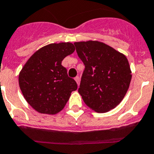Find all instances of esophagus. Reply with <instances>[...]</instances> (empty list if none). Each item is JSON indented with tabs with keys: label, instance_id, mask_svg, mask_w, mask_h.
Instances as JSON below:
<instances>
[{
	"label": "esophagus",
	"instance_id": "34e87169",
	"mask_svg": "<svg viewBox=\"0 0 154 154\" xmlns=\"http://www.w3.org/2000/svg\"><path fill=\"white\" fill-rule=\"evenodd\" d=\"M74 80H76V82H77V84H78V85H79V84H80V77H79L78 76H77V77H75Z\"/></svg>",
	"mask_w": 154,
	"mask_h": 154
}]
</instances>
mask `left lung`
I'll list each match as a JSON object with an SVG mask.
<instances>
[{"instance_id":"obj_1","label":"left lung","mask_w":154,"mask_h":154,"mask_svg":"<svg viewBox=\"0 0 154 154\" xmlns=\"http://www.w3.org/2000/svg\"><path fill=\"white\" fill-rule=\"evenodd\" d=\"M74 45L85 66L78 89L84 103L98 113L115 108L124 99L132 77L127 57L99 41Z\"/></svg>"}]
</instances>
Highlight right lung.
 Returning a JSON list of instances; mask_svg holds the SVG:
<instances>
[{
    "label": "right lung",
    "mask_w": 154,
    "mask_h": 154,
    "mask_svg": "<svg viewBox=\"0 0 154 154\" xmlns=\"http://www.w3.org/2000/svg\"><path fill=\"white\" fill-rule=\"evenodd\" d=\"M75 51L71 43L51 44L29 58L19 74V86L27 103L41 113L55 114L68 101L77 84L67 75L62 60Z\"/></svg>",
    "instance_id": "right-lung-1"
}]
</instances>
